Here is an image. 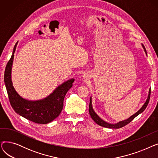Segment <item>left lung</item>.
Here are the masks:
<instances>
[{"instance_id":"1","label":"left lung","mask_w":158,"mask_h":158,"mask_svg":"<svg viewBox=\"0 0 158 158\" xmlns=\"http://www.w3.org/2000/svg\"><path fill=\"white\" fill-rule=\"evenodd\" d=\"M143 47L144 48V51L147 54V51H146V49L144 47V45H143ZM150 97H151V89L150 90H149V92H148V98L147 99V101L145 102V103L143 104V106H142V108H141L138 112H136L135 114H133L132 116H131V117L130 118H129L128 119L124 120V121H122V122H120L117 123L116 124H110V123H107L106 122H104V120H102L100 117H98V116L95 113V111H94L93 110V107H92V98H90V101H89V114L91 116V117H92V118L94 120V121L97 123L98 125L101 126L102 127H106V128H111V129H119V128H121L123 126H125L126 125H127L128 123H129L132 120H133L136 117H137V116L140 114L141 113H142L147 107L148 104V102H149V100H150Z\"/></svg>"}]
</instances>
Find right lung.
I'll return each instance as SVG.
<instances>
[{"label": "right lung", "mask_w": 158, "mask_h": 158, "mask_svg": "<svg viewBox=\"0 0 158 158\" xmlns=\"http://www.w3.org/2000/svg\"><path fill=\"white\" fill-rule=\"evenodd\" d=\"M18 41L14 47L13 54L6 64L4 72V82L10 102L15 111L25 118L36 123H48L61 113L64 96L72 86L74 79L66 81L42 100L30 101L22 98L13 86L11 77L14 53Z\"/></svg>", "instance_id": "add662e5"}]
</instances>
